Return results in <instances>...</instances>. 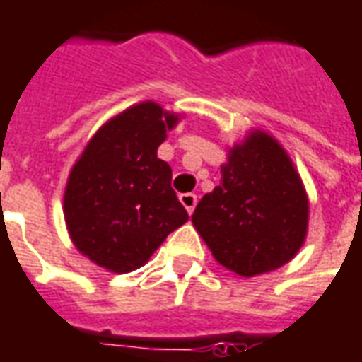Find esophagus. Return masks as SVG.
<instances>
[{"label": "esophagus", "mask_w": 362, "mask_h": 362, "mask_svg": "<svg viewBox=\"0 0 362 362\" xmlns=\"http://www.w3.org/2000/svg\"><path fill=\"white\" fill-rule=\"evenodd\" d=\"M180 202H182V206L186 207V211L192 214V211H194V207H196V204H198V196H196V194H182Z\"/></svg>", "instance_id": "1"}]
</instances>
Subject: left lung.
I'll list each match as a JSON object with an SVG mask.
<instances>
[{"mask_svg": "<svg viewBox=\"0 0 362 362\" xmlns=\"http://www.w3.org/2000/svg\"><path fill=\"white\" fill-rule=\"evenodd\" d=\"M308 211L286 151L252 131L229 151L219 186L199 199L192 223L219 264L251 278L294 259L308 233Z\"/></svg>", "mask_w": 362, "mask_h": 362, "instance_id": "left-lung-1", "label": "left lung"}]
</instances>
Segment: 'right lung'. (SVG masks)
<instances>
[{"label": "right lung", "mask_w": 362, "mask_h": 362, "mask_svg": "<svg viewBox=\"0 0 362 362\" xmlns=\"http://www.w3.org/2000/svg\"><path fill=\"white\" fill-rule=\"evenodd\" d=\"M176 113L143 102L121 111L86 145L68 176L64 219L76 249L98 267L131 272L188 221L156 156Z\"/></svg>", "instance_id": "1"}]
</instances>
